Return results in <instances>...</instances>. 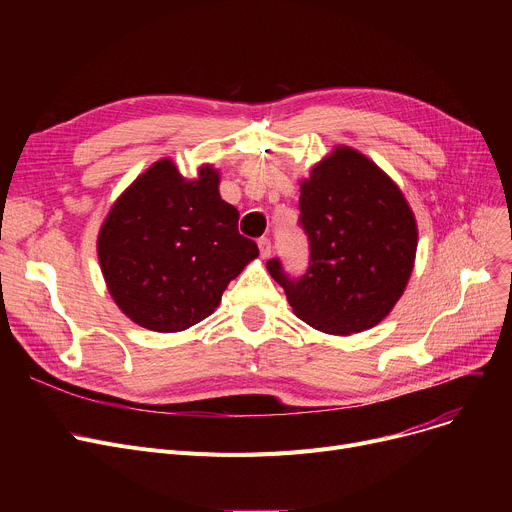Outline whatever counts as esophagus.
<instances>
[{"label": "esophagus", "instance_id": "1", "mask_svg": "<svg viewBox=\"0 0 512 512\" xmlns=\"http://www.w3.org/2000/svg\"><path fill=\"white\" fill-rule=\"evenodd\" d=\"M257 245H259V253H261L263 259H267V257L272 255V240H270V238H265V236L259 238Z\"/></svg>", "mask_w": 512, "mask_h": 512}]
</instances>
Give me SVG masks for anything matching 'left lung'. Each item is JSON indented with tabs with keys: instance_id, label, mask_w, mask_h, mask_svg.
<instances>
[{
	"instance_id": "left-lung-1",
	"label": "left lung",
	"mask_w": 512,
	"mask_h": 512,
	"mask_svg": "<svg viewBox=\"0 0 512 512\" xmlns=\"http://www.w3.org/2000/svg\"><path fill=\"white\" fill-rule=\"evenodd\" d=\"M299 209L309 270L288 278L278 259L267 261L294 315L336 336L378 326L405 292L417 253L415 213L398 184L338 145L301 180Z\"/></svg>"
}]
</instances>
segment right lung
Instances as JSON below:
<instances>
[{
	"label": "right lung",
	"mask_w": 512,
	"mask_h": 512,
	"mask_svg": "<svg viewBox=\"0 0 512 512\" xmlns=\"http://www.w3.org/2000/svg\"><path fill=\"white\" fill-rule=\"evenodd\" d=\"M257 255L238 234V209L220 197V172L205 164L188 180L170 157L137 176L97 236L114 303L153 332H182L209 317Z\"/></svg>",
	"instance_id": "add662e5"
}]
</instances>
